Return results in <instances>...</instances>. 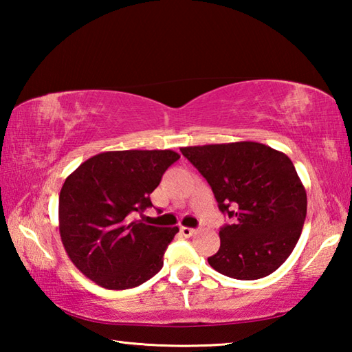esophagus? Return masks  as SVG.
Returning <instances> with one entry per match:
<instances>
[{"label":"esophagus","mask_w":352,"mask_h":352,"mask_svg":"<svg viewBox=\"0 0 352 352\" xmlns=\"http://www.w3.org/2000/svg\"><path fill=\"white\" fill-rule=\"evenodd\" d=\"M180 231H182V234L184 237H190V236L195 234V230L194 228H188V226H182Z\"/></svg>","instance_id":"1"}]
</instances>
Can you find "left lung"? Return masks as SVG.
I'll return each instance as SVG.
<instances>
[{"label":"left lung","mask_w":352,"mask_h":352,"mask_svg":"<svg viewBox=\"0 0 352 352\" xmlns=\"http://www.w3.org/2000/svg\"><path fill=\"white\" fill-rule=\"evenodd\" d=\"M206 178L219 210L234 219L220 228L208 258L225 276L252 281L278 270L300 239L307 212L305 184L287 155L254 141L182 147Z\"/></svg>","instance_id":"left-lung-1"}]
</instances>
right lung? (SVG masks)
<instances>
[{
	"label": "right lung",
	"instance_id": "1",
	"mask_svg": "<svg viewBox=\"0 0 352 352\" xmlns=\"http://www.w3.org/2000/svg\"><path fill=\"white\" fill-rule=\"evenodd\" d=\"M180 155L111 151L94 155L67 177L58 195V231L71 262L104 289L124 290L163 269L178 228L130 220L152 206L151 194Z\"/></svg>",
	"mask_w": 352,
	"mask_h": 352
}]
</instances>
